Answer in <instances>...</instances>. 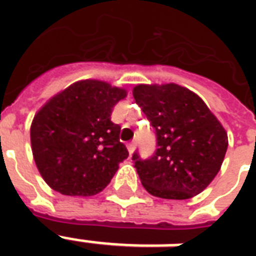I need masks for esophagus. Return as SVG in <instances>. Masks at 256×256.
I'll use <instances>...</instances> for the list:
<instances>
[{
    "label": "esophagus",
    "mask_w": 256,
    "mask_h": 256,
    "mask_svg": "<svg viewBox=\"0 0 256 256\" xmlns=\"http://www.w3.org/2000/svg\"><path fill=\"white\" fill-rule=\"evenodd\" d=\"M135 148H136V143H135V142H132V143L128 144V152H130V155H132V154H134Z\"/></svg>",
    "instance_id": "obj_1"
}]
</instances>
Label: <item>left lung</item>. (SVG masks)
Segmentation results:
<instances>
[{
	"label": "left lung",
	"mask_w": 256,
	"mask_h": 256,
	"mask_svg": "<svg viewBox=\"0 0 256 256\" xmlns=\"http://www.w3.org/2000/svg\"><path fill=\"white\" fill-rule=\"evenodd\" d=\"M132 93L156 132L154 156H132L144 189L164 200H188L206 189L228 148L222 122L200 96L180 84H140Z\"/></svg>",
	"instance_id": "left-lung-1"
}]
</instances>
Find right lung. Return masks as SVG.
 <instances>
[{"label":"right lung","mask_w":256,"mask_h":256,"mask_svg":"<svg viewBox=\"0 0 256 256\" xmlns=\"http://www.w3.org/2000/svg\"><path fill=\"white\" fill-rule=\"evenodd\" d=\"M124 88L82 80L48 100L30 124L34 163L51 189L90 197L102 192L128 158L120 126L110 121Z\"/></svg>","instance_id":"add662e5"}]
</instances>
